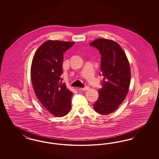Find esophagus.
<instances>
[{
  "mask_svg": "<svg viewBox=\"0 0 159 159\" xmlns=\"http://www.w3.org/2000/svg\"><path fill=\"white\" fill-rule=\"evenodd\" d=\"M89 87L86 86V87H84V88H80V90H82V91H86L89 90Z\"/></svg>",
  "mask_w": 159,
  "mask_h": 159,
  "instance_id": "obj_1",
  "label": "esophagus"
}]
</instances>
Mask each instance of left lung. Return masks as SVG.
I'll return each mask as SVG.
<instances>
[{"mask_svg":"<svg viewBox=\"0 0 159 159\" xmlns=\"http://www.w3.org/2000/svg\"><path fill=\"white\" fill-rule=\"evenodd\" d=\"M101 56L100 76L104 77L99 97L93 104L100 114L114 111L126 98L130 82V70L126 55L116 42L98 39L90 43Z\"/></svg>","mask_w":159,"mask_h":159,"instance_id":"1","label":"left lung"}]
</instances>
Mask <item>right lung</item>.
<instances>
[{
	"mask_svg": "<svg viewBox=\"0 0 159 159\" xmlns=\"http://www.w3.org/2000/svg\"><path fill=\"white\" fill-rule=\"evenodd\" d=\"M74 42L48 40L40 46L33 58L31 79L33 89L42 104L56 117L64 116L71 109L73 95L62 83L63 53Z\"/></svg>",
	"mask_w": 159,
	"mask_h": 159,
	"instance_id": "obj_1",
	"label": "right lung"
}]
</instances>
